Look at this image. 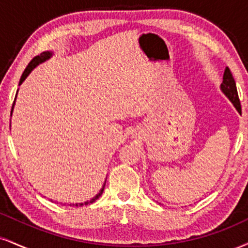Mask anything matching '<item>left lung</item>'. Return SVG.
Returning a JSON list of instances; mask_svg holds the SVG:
<instances>
[{"instance_id": "1", "label": "left lung", "mask_w": 248, "mask_h": 248, "mask_svg": "<svg viewBox=\"0 0 248 248\" xmlns=\"http://www.w3.org/2000/svg\"><path fill=\"white\" fill-rule=\"evenodd\" d=\"M220 90H222L223 93H224L226 97L229 98L230 101L233 104V106L237 108V111L240 112L241 106H240L239 97H238L237 86H235V82H234L233 76H232V74H231V70H230L228 67H226L224 70L223 82H222V84H220Z\"/></svg>"}]
</instances>
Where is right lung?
Instances as JSON below:
<instances>
[{
  "label": "right lung",
  "instance_id": "right-lung-1",
  "mask_svg": "<svg viewBox=\"0 0 248 248\" xmlns=\"http://www.w3.org/2000/svg\"><path fill=\"white\" fill-rule=\"evenodd\" d=\"M52 54L53 53L52 52H48V50H47V52H44V53H41L40 55H38V56H35V58H33L31 60V62H30V63L28 64V67L25 68V70H24V73H23V75H22V77H20V79H19V85L22 84V83L24 82V80H25V78L26 77H28L29 75H30V73H31L32 70L34 69L35 67H37V65L39 64V63H43V62H45L46 61V60H48L50 56H52ZM14 105H15V101H14ZM14 105H13V108H11V114H13V111H14ZM105 184H106V181H105ZM105 184H104V186H103V188H101L100 190H99V193L97 194V195L94 196V198H92L90 201H86V202H84V203H76V204H70V205H76V207H78V205H86V204H90V203H93V202L95 201V200H97L98 198H99V196L101 195V194H103V192H104V188H105Z\"/></svg>",
  "mask_w": 248,
  "mask_h": 248
}]
</instances>
